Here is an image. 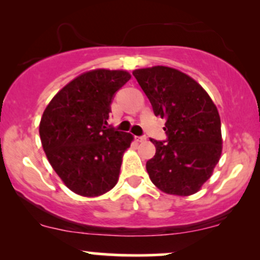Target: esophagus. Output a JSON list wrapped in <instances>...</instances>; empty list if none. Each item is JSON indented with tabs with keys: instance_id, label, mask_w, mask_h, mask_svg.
Masks as SVG:
<instances>
[{
	"instance_id": "esophagus-1",
	"label": "esophagus",
	"mask_w": 260,
	"mask_h": 260,
	"mask_svg": "<svg viewBox=\"0 0 260 260\" xmlns=\"http://www.w3.org/2000/svg\"><path fill=\"white\" fill-rule=\"evenodd\" d=\"M136 140L138 143H144L145 140H147V138H145V137H136Z\"/></svg>"
}]
</instances>
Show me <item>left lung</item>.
I'll return each mask as SVG.
<instances>
[{"mask_svg":"<svg viewBox=\"0 0 260 260\" xmlns=\"http://www.w3.org/2000/svg\"><path fill=\"white\" fill-rule=\"evenodd\" d=\"M154 113L165 118L168 142L150 139L156 148L147 161L153 183L164 193L192 196L213 175L222 151L221 121L215 104L188 74L154 66L134 70Z\"/></svg>","mask_w":260,"mask_h":260,"instance_id":"obj_1","label":"left lung"}]
</instances>
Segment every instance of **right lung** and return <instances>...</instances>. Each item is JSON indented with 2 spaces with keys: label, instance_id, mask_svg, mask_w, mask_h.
<instances>
[{
  "label": "right lung",
  "instance_id": "add662e5",
  "mask_svg": "<svg viewBox=\"0 0 260 260\" xmlns=\"http://www.w3.org/2000/svg\"><path fill=\"white\" fill-rule=\"evenodd\" d=\"M129 79L123 70L88 71L66 84L45 109L39 124L44 151L76 194L103 196L118 182L133 136L106 126L113 95Z\"/></svg>",
  "mask_w": 260,
  "mask_h": 260
}]
</instances>
